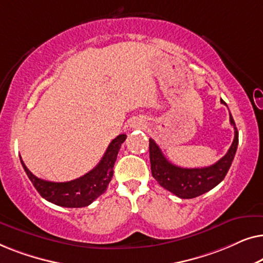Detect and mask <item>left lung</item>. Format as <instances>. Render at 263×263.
<instances>
[{"instance_id": "8db88e82", "label": "left lung", "mask_w": 263, "mask_h": 263, "mask_svg": "<svg viewBox=\"0 0 263 263\" xmlns=\"http://www.w3.org/2000/svg\"><path fill=\"white\" fill-rule=\"evenodd\" d=\"M220 102L226 105L222 99ZM230 123L235 129V139L232 145L220 160L208 167L184 168L176 166L164 157L154 140L149 139L151 170L156 181L163 188L181 199H194L217 186L228 174L238 146V130L231 114H230Z\"/></svg>"}]
</instances>
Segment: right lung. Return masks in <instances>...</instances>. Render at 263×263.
Returning <instances> with one entry per match:
<instances>
[{"label":"right lung","mask_w":263,"mask_h":263,"mask_svg":"<svg viewBox=\"0 0 263 263\" xmlns=\"http://www.w3.org/2000/svg\"><path fill=\"white\" fill-rule=\"evenodd\" d=\"M125 139L127 135H118L110 142L102 160L93 170L69 182H50L38 178L26 167L21 157L20 161L32 184L46 201L68 208L86 207L105 193L112 178L114 165L117 159L118 151Z\"/></svg>","instance_id":"right-lung-1"}]
</instances>
